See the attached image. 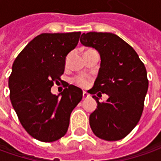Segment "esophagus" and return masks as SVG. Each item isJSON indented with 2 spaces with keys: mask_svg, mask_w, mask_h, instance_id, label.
Instances as JSON below:
<instances>
[{
  "mask_svg": "<svg viewBox=\"0 0 161 161\" xmlns=\"http://www.w3.org/2000/svg\"><path fill=\"white\" fill-rule=\"evenodd\" d=\"M82 97H83V98H88V97H90V94L89 93H87L86 91H83V93H82Z\"/></svg>",
  "mask_w": 161,
  "mask_h": 161,
  "instance_id": "34e87169",
  "label": "esophagus"
}]
</instances>
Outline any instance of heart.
<instances>
[{"instance_id":"1","label":"heart","mask_w":161,"mask_h":161,"mask_svg":"<svg viewBox=\"0 0 161 161\" xmlns=\"http://www.w3.org/2000/svg\"><path fill=\"white\" fill-rule=\"evenodd\" d=\"M75 81H76V83L79 84L80 86H82V87H85V86H87L88 83H89V81H88V80L86 79V78L84 77H77L75 79Z\"/></svg>"}]
</instances>
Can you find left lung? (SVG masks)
I'll use <instances>...</instances> for the list:
<instances>
[{
	"instance_id": "obj_1",
	"label": "left lung",
	"mask_w": 161,
	"mask_h": 161,
	"mask_svg": "<svg viewBox=\"0 0 161 161\" xmlns=\"http://www.w3.org/2000/svg\"><path fill=\"white\" fill-rule=\"evenodd\" d=\"M80 43L95 48L100 54V68L90 94L108 95L90 115V125L98 138L118 141L132 132L142 116L149 87L147 71L137 53L113 33L89 32Z\"/></svg>"
}]
</instances>
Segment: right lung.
Returning <instances> with one entry per match:
<instances>
[{"mask_svg": "<svg viewBox=\"0 0 161 161\" xmlns=\"http://www.w3.org/2000/svg\"><path fill=\"white\" fill-rule=\"evenodd\" d=\"M80 36V32L38 35L12 65L9 78L12 107L24 129L40 142H52L64 136L71 111L82 98V90L69 84L57 96L51 93Z\"/></svg>", "mask_w": 161, "mask_h": 161, "instance_id": "add662e5", "label": "right lung"}]
</instances>
